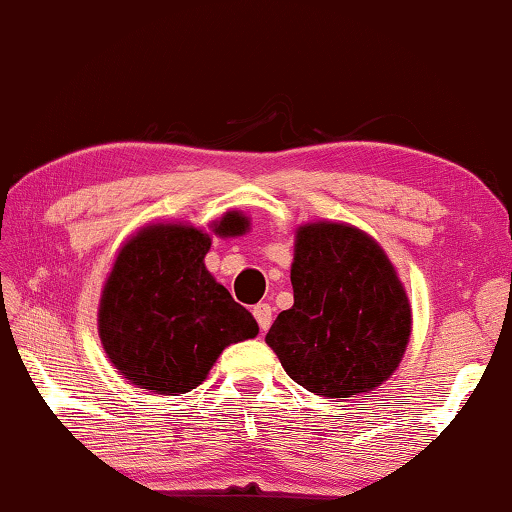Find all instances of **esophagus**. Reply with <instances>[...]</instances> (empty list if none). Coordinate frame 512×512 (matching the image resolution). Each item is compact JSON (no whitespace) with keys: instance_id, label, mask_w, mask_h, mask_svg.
<instances>
[{"instance_id":"34e87169","label":"esophagus","mask_w":512,"mask_h":512,"mask_svg":"<svg viewBox=\"0 0 512 512\" xmlns=\"http://www.w3.org/2000/svg\"><path fill=\"white\" fill-rule=\"evenodd\" d=\"M254 318L258 322V327H261V332H267L272 325V306L267 302H261L254 306Z\"/></svg>"}]
</instances>
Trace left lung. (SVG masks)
<instances>
[{
    "instance_id": "obj_1",
    "label": "left lung",
    "mask_w": 512,
    "mask_h": 512,
    "mask_svg": "<svg viewBox=\"0 0 512 512\" xmlns=\"http://www.w3.org/2000/svg\"><path fill=\"white\" fill-rule=\"evenodd\" d=\"M295 304L265 343L306 391L355 398L398 371L412 334V306L387 251L345 222L295 229L290 265Z\"/></svg>"
}]
</instances>
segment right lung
Masks as SVG:
<instances>
[{
  "label": "right lung",
  "mask_w": 512,
  "mask_h": 512,
  "mask_svg": "<svg viewBox=\"0 0 512 512\" xmlns=\"http://www.w3.org/2000/svg\"><path fill=\"white\" fill-rule=\"evenodd\" d=\"M217 238L249 231V217L224 212ZM212 236L183 222L146 224L123 242L98 304L107 359L130 384L160 396L199 387L219 355L258 334L251 313L206 267Z\"/></svg>",
  "instance_id": "1"
}]
</instances>
